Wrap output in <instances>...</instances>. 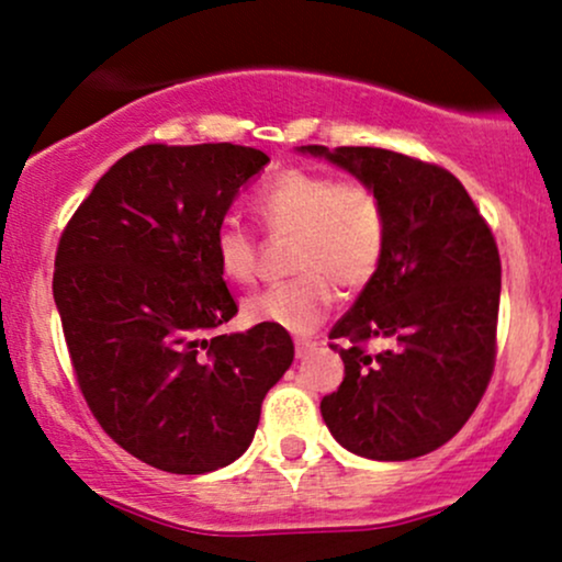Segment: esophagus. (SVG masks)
<instances>
[{"instance_id":"obj_1","label":"esophagus","mask_w":562,"mask_h":562,"mask_svg":"<svg viewBox=\"0 0 562 562\" xmlns=\"http://www.w3.org/2000/svg\"><path fill=\"white\" fill-rule=\"evenodd\" d=\"M314 348H317V340L295 338V353H299V357H306V353L314 351Z\"/></svg>"}]
</instances>
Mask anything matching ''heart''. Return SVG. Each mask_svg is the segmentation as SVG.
<instances>
[{
    "label": "heart",
    "mask_w": 562,
    "mask_h": 562,
    "mask_svg": "<svg viewBox=\"0 0 562 562\" xmlns=\"http://www.w3.org/2000/svg\"><path fill=\"white\" fill-rule=\"evenodd\" d=\"M254 211L277 235H293V280L277 282L245 299V317L263 325L308 333L327 317L344 290L370 285L389 243L383 198L362 179L288 169L261 187ZM214 256L224 277L248 282L259 267V245L237 222L214 232Z\"/></svg>",
    "instance_id": "obj_1"
}]
</instances>
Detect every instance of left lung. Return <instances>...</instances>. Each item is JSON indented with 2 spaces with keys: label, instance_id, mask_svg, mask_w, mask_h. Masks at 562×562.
<instances>
[{
  "label": "left lung",
  "instance_id": "left-lung-1",
  "mask_svg": "<svg viewBox=\"0 0 562 562\" xmlns=\"http://www.w3.org/2000/svg\"><path fill=\"white\" fill-rule=\"evenodd\" d=\"M301 153L375 187L389 214L378 274L330 330L346 378L322 398V417L353 454L415 460L468 423L492 380L502 290L494 235L441 166L380 147ZM375 337L390 346L364 352Z\"/></svg>",
  "mask_w": 562,
  "mask_h": 562
}]
</instances>
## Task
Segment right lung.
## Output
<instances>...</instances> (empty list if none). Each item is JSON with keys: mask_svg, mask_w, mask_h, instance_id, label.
<instances>
[{"mask_svg": "<svg viewBox=\"0 0 562 562\" xmlns=\"http://www.w3.org/2000/svg\"><path fill=\"white\" fill-rule=\"evenodd\" d=\"M267 164L229 142L142 145L105 171L57 245L53 293L83 398L121 449L166 473L235 462L293 362L285 327L216 335L237 303L214 232Z\"/></svg>", "mask_w": 562, "mask_h": 562, "instance_id": "1", "label": "right lung"}]
</instances>
